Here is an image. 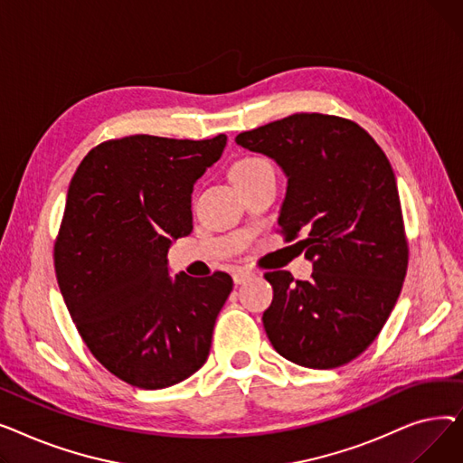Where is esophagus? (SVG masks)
I'll use <instances>...</instances> for the list:
<instances>
[{
	"label": "esophagus",
	"mask_w": 463,
	"mask_h": 463,
	"mask_svg": "<svg viewBox=\"0 0 463 463\" xmlns=\"http://www.w3.org/2000/svg\"><path fill=\"white\" fill-rule=\"evenodd\" d=\"M253 276H255V272L250 270V269H236L234 274H232V279H234L236 285H240V283H244L246 279H250Z\"/></svg>",
	"instance_id": "esophagus-1"
}]
</instances>
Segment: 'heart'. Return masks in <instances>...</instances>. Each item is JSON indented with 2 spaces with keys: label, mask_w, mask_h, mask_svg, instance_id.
<instances>
[{
  "label": "heart",
  "mask_w": 463,
  "mask_h": 463,
  "mask_svg": "<svg viewBox=\"0 0 463 463\" xmlns=\"http://www.w3.org/2000/svg\"><path fill=\"white\" fill-rule=\"evenodd\" d=\"M266 170H274L272 163L264 157L259 156H248V157H241L238 159L232 168H231V178L241 185L250 180H253L255 176L266 173Z\"/></svg>",
  "instance_id": "heart-1"
}]
</instances>
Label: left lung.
I'll list each match as a JSON object with an SVG mask.
<instances>
[{
    "mask_svg": "<svg viewBox=\"0 0 463 463\" xmlns=\"http://www.w3.org/2000/svg\"><path fill=\"white\" fill-rule=\"evenodd\" d=\"M288 176L279 234L313 260L311 279L266 272L274 300L262 323L274 349L313 370L366 351L396 306L409 244L391 161L353 119L300 112L236 137Z\"/></svg>",
    "mask_w": 463,
    "mask_h": 463,
    "instance_id": "obj_1",
    "label": "left lung"
}]
</instances>
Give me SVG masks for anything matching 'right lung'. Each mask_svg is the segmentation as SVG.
<instances>
[{"label": "right lung", "instance_id": "obj_1", "mask_svg": "<svg viewBox=\"0 0 463 463\" xmlns=\"http://www.w3.org/2000/svg\"><path fill=\"white\" fill-rule=\"evenodd\" d=\"M225 144V135L110 138L71 180L54 241L58 285L90 353L131 386H173L210 354L232 278L182 272L173 281L166 251L193 231V184Z\"/></svg>", "mask_w": 463, "mask_h": 463}]
</instances>
